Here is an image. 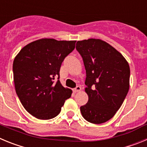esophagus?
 <instances>
[{
	"label": "esophagus",
	"mask_w": 147,
	"mask_h": 147,
	"mask_svg": "<svg viewBox=\"0 0 147 147\" xmlns=\"http://www.w3.org/2000/svg\"><path fill=\"white\" fill-rule=\"evenodd\" d=\"M81 90V87L80 86V85H78V86H76V88L74 89V92H75V93H76V92H79Z\"/></svg>",
	"instance_id": "obj_1"
}]
</instances>
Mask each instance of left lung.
Listing matches in <instances>:
<instances>
[{
    "label": "left lung",
    "mask_w": 147,
    "mask_h": 147,
    "mask_svg": "<svg viewBox=\"0 0 147 147\" xmlns=\"http://www.w3.org/2000/svg\"><path fill=\"white\" fill-rule=\"evenodd\" d=\"M76 49L86 70L88 102L80 107L84 119L102 124L112 119L124 102L129 88L130 70L125 58L99 39L78 41Z\"/></svg>",
    "instance_id": "8db88e82"
}]
</instances>
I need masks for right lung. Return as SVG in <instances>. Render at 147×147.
<instances>
[{"instance_id":"obj_1","label":"right lung","mask_w":147,"mask_h":147,"mask_svg":"<svg viewBox=\"0 0 147 147\" xmlns=\"http://www.w3.org/2000/svg\"><path fill=\"white\" fill-rule=\"evenodd\" d=\"M76 41L40 39L20 50L13 62L15 90L23 107L38 119L60 113L72 90L59 82L61 65L75 49Z\"/></svg>"}]
</instances>
